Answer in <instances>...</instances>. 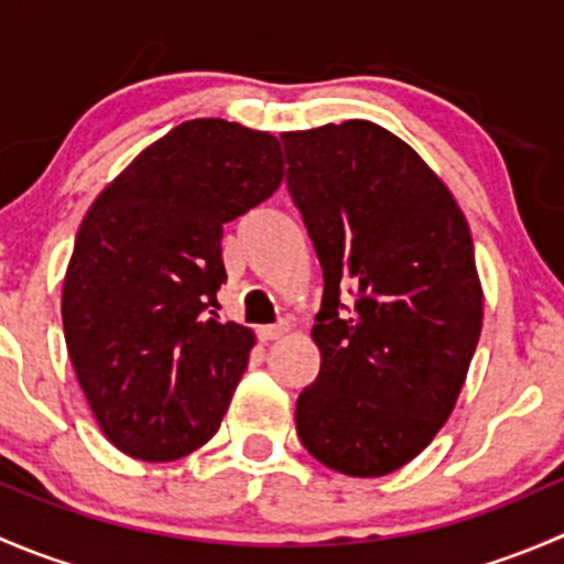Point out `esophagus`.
Listing matches in <instances>:
<instances>
[{
    "instance_id": "1",
    "label": "esophagus",
    "mask_w": 564,
    "mask_h": 564,
    "mask_svg": "<svg viewBox=\"0 0 564 564\" xmlns=\"http://www.w3.org/2000/svg\"><path fill=\"white\" fill-rule=\"evenodd\" d=\"M283 333H289V322H275V324H264V327H259V338L261 340H275L281 338Z\"/></svg>"
}]
</instances>
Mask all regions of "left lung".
<instances>
[{
    "mask_svg": "<svg viewBox=\"0 0 564 564\" xmlns=\"http://www.w3.org/2000/svg\"><path fill=\"white\" fill-rule=\"evenodd\" d=\"M286 187L324 272L316 382L297 436L351 477L401 469L451 417L482 327L464 213L423 158L366 119L283 133Z\"/></svg>",
    "mask_w": 564,
    "mask_h": 564,
    "instance_id": "left-lung-1",
    "label": "left lung"
}]
</instances>
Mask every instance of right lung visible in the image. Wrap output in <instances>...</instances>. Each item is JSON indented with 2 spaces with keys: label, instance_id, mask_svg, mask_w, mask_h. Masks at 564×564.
Segmentation results:
<instances>
[{
  "label": "right lung",
  "instance_id": "1",
  "mask_svg": "<svg viewBox=\"0 0 564 564\" xmlns=\"http://www.w3.org/2000/svg\"><path fill=\"white\" fill-rule=\"evenodd\" d=\"M278 139L191 119L95 198L62 292L67 355L100 431L141 460H174L220 429L253 333L220 322L224 224L275 193Z\"/></svg>",
  "mask_w": 564,
  "mask_h": 564
}]
</instances>
